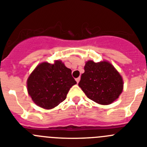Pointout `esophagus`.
<instances>
[{
	"label": "esophagus",
	"mask_w": 147,
	"mask_h": 147,
	"mask_svg": "<svg viewBox=\"0 0 147 147\" xmlns=\"http://www.w3.org/2000/svg\"><path fill=\"white\" fill-rule=\"evenodd\" d=\"M75 80H76L77 83H79V82H80V78H76V79H75Z\"/></svg>",
	"instance_id": "obj_1"
}]
</instances>
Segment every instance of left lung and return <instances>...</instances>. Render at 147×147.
Masks as SVG:
<instances>
[{
    "label": "left lung",
    "instance_id": "1",
    "mask_svg": "<svg viewBox=\"0 0 147 147\" xmlns=\"http://www.w3.org/2000/svg\"><path fill=\"white\" fill-rule=\"evenodd\" d=\"M78 86L87 97L99 105H110L121 94L123 80L114 66L108 61H88Z\"/></svg>",
    "mask_w": 147,
    "mask_h": 147
}]
</instances>
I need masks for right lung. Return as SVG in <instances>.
<instances>
[{"label": "right lung", "mask_w": 147, "mask_h": 147, "mask_svg": "<svg viewBox=\"0 0 147 147\" xmlns=\"http://www.w3.org/2000/svg\"><path fill=\"white\" fill-rule=\"evenodd\" d=\"M77 82L72 70L60 60L54 64H38L27 79V91L32 100L40 107L51 109L58 106Z\"/></svg>", "instance_id": "add662e5"}]
</instances>
